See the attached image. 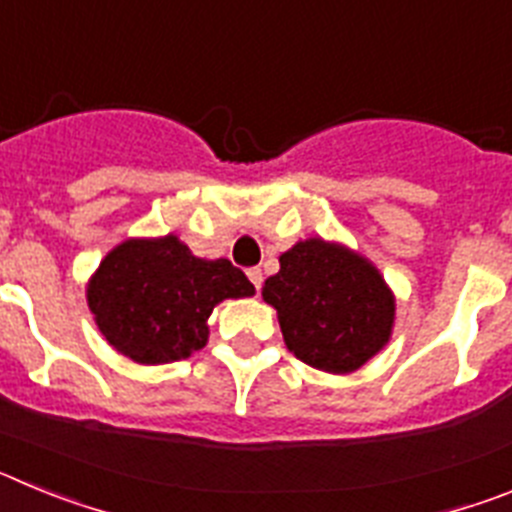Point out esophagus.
Listing matches in <instances>:
<instances>
[{
	"label": "esophagus",
	"instance_id": "esophagus-1",
	"mask_svg": "<svg viewBox=\"0 0 512 512\" xmlns=\"http://www.w3.org/2000/svg\"><path fill=\"white\" fill-rule=\"evenodd\" d=\"M246 274H248V279H251L253 287H256V292H259L261 282H264V274H261V269H256V266H253V269H248Z\"/></svg>",
	"mask_w": 512,
	"mask_h": 512
}]
</instances>
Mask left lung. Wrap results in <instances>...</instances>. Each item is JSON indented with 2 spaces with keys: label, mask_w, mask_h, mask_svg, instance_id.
I'll return each mask as SVG.
<instances>
[{
  "label": "left lung",
  "mask_w": 512,
  "mask_h": 512,
  "mask_svg": "<svg viewBox=\"0 0 512 512\" xmlns=\"http://www.w3.org/2000/svg\"><path fill=\"white\" fill-rule=\"evenodd\" d=\"M287 348L330 374L356 372L390 341L395 295L372 261L341 243L307 238L279 256L261 289Z\"/></svg>",
  "instance_id": "1"
}]
</instances>
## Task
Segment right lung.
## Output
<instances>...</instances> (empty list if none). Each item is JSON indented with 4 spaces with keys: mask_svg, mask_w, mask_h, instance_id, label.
I'll return each mask as SVG.
<instances>
[{
    "mask_svg": "<svg viewBox=\"0 0 512 512\" xmlns=\"http://www.w3.org/2000/svg\"><path fill=\"white\" fill-rule=\"evenodd\" d=\"M253 292L228 259H197L176 235H164L112 248L89 279L87 302L115 351L153 366L200 351L212 307Z\"/></svg>",
    "mask_w": 512,
    "mask_h": 512,
    "instance_id": "right-lung-1",
    "label": "right lung"
}]
</instances>
